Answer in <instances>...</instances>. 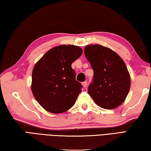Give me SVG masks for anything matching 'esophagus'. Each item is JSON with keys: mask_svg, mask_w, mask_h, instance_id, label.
Returning <instances> with one entry per match:
<instances>
[{"mask_svg": "<svg viewBox=\"0 0 151 151\" xmlns=\"http://www.w3.org/2000/svg\"><path fill=\"white\" fill-rule=\"evenodd\" d=\"M82 85H83V87L84 88H85V87H87V81L83 82V83H82Z\"/></svg>", "mask_w": 151, "mask_h": 151, "instance_id": "esophagus-1", "label": "esophagus"}]
</instances>
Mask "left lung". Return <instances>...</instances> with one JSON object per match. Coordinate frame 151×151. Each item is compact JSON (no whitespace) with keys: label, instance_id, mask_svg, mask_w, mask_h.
I'll use <instances>...</instances> for the list:
<instances>
[{"label":"left lung","instance_id":"left-lung-1","mask_svg":"<svg viewBox=\"0 0 151 151\" xmlns=\"http://www.w3.org/2000/svg\"><path fill=\"white\" fill-rule=\"evenodd\" d=\"M84 53L94 72L89 95L102 109L118 107L130 89V75L125 62L114 51L100 45H87Z\"/></svg>","mask_w":151,"mask_h":151}]
</instances>
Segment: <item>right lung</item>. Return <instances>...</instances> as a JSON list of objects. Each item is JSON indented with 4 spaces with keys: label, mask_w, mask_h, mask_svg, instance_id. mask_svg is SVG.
I'll return each instance as SVG.
<instances>
[{
    "label": "right lung",
    "mask_w": 151,
    "mask_h": 151,
    "mask_svg": "<svg viewBox=\"0 0 151 151\" xmlns=\"http://www.w3.org/2000/svg\"><path fill=\"white\" fill-rule=\"evenodd\" d=\"M82 53L78 46L59 45L48 50L34 66L31 91L48 112H66L75 104L82 85L76 80L72 64Z\"/></svg>",
    "instance_id": "1"
}]
</instances>
